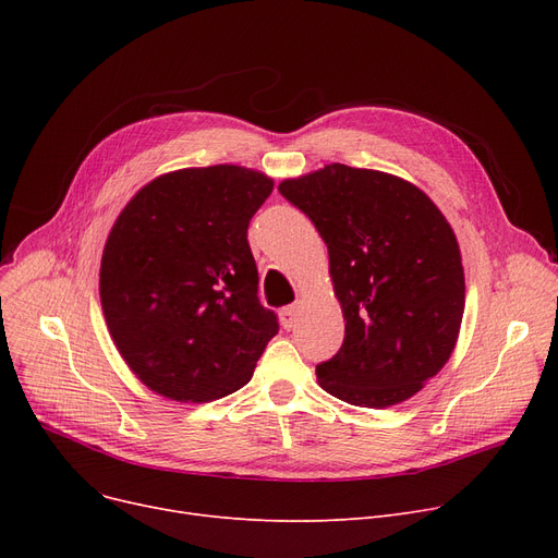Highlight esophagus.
Returning <instances> with one entry per match:
<instances>
[{"label":"esophagus","instance_id":"esophagus-1","mask_svg":"<svg viewBox=\"0 0 558 558\" xmlns=\"http://www.w3.org/2000/svg\"><path fill=\"white\" fill-rule=\"evenodd\" d=\"M296 320H299V310L296 307H284L280 312V324H282L284 330L296 328Z\"/></svg>","mask_w":558,"mask_h":558}]
</instances>
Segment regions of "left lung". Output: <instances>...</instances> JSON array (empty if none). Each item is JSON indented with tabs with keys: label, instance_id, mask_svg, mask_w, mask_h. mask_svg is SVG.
<instances>
[{
	"label": "left lung",
	"instance_id": "1",
	"mask_svg": "<svg viewBox=\"0 0 558 558\" xmlns=\"http://www.w3.org/2000/svg\"><path fill=\"white\" fill-rule=\"evenodd\" d=\"M278 192L324 238L345 320L339 353L316 366L318 387L368 409L416 396L461 330L465 278L450 221L414 183L341 162L284 179Z\"/></svg>",
	"mask_w": 558,
	"mask_h": 558
}]
</instances>
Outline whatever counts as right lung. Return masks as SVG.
Returning <instances> with one entry per match:
<instances>
[{"instance_id": "right-lung-1", "label": "right lung", "mask_w": 558, "mask_h": 558, "mask_svg": "<svg viewBox=\"0 0 558 558\" xmlns=\"http://www.w3.org/2000/svg\"><path fill=\"white\" fill-rule=\"evenodd\" d=\"M274 179L240 165L156 175L114 219L99 296L114 348L140 383L175 402L242 389L276 314L257 301L248 221Z\"/></svg>"}]
</instances>
